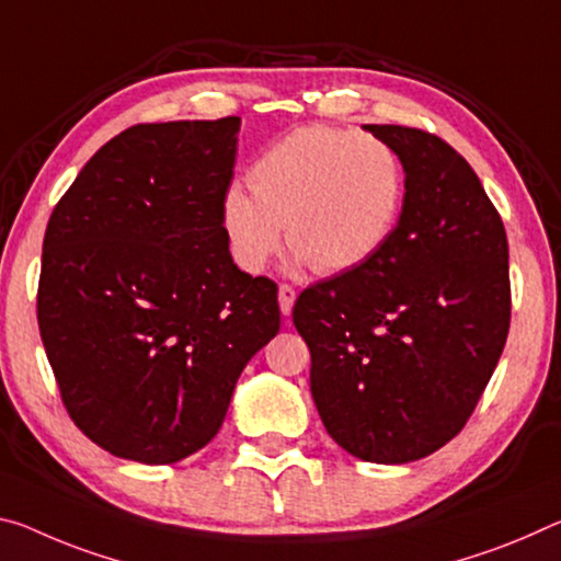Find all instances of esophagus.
<instances>
[{"mask_svg":"<svg viewBox=\"0 0 561 561\" xmlns=\"http://www.w3.org/2000/svg\"><path fill=\"white\" fill-rule=\"evenodd\" d=\"M297 291L291 284H279V309L282 314H291V307H295Z\"/></svg>","mask_w":561,"mask_h":561,"instance_id":"esophagus-1","label":"esophagus"}]
</instances>
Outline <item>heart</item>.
Here are the masks:
<instances>
[{
  "instance_id": "heart-1",
  "label": "heart",
  "mask_w": 561,
  "mask_h": 561,
  "mask_svg": "<svg viewBox=\"0 0 561 561\" xmlns=\"http://www.w3.org/2000/svg\"><path fill=\"white\" fill-rule=\"evenodd\" d=\"M252 194L232 186L221 199L229 252L260 272L282 244L319 274L357 270L392 232L404 197V169L371 135L301 127L274 141L247 172Z\"/></svg>"
}]
</instances>
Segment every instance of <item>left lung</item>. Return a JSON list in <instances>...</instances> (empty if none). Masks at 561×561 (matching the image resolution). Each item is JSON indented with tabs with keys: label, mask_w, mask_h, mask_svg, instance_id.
Returning <instances> with one entry per match:
<instances>
[{
	"label": "left lung",
	"mask_w": 561,
	"mask_h": 561,
	"mask_svg": "<svg viewBox=\"0 0 561 561\" xmlns=\"http://www.w3.org/2000/svg\"><path fill=\"white\" fill-rule=\"evenodd\" d=\"M367 129L404 167L402 217L371 260L301 291L291 319L329 437L404 465L455 439L484 394L510 334V244L457 149L414 127Z\"/></svg>",
	"instance_id": "8db88e82"
}]
</instances>
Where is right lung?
<instances>
[{
	"label": "right lung",
	"mask_w": 561,
	"mask_h": 561,
	"mask_svg": "<svg viewBox=\"0 0 561 561\" xmlns=\"http://www.w3.org/2000/svg\"><path fill=\"white\" fill-rule=\"evenodd\" d=\"M239 117L135 124L51 211L37 322L67 414L114 457L172 465L215 439L279 332L277 284L221 229Z\"/></svg>",
	"instance_id": "add662e5"
}]
</instances>
